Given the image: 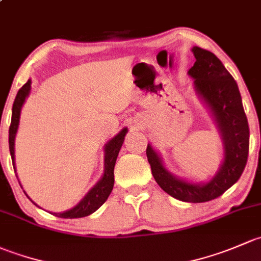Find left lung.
<instances>
[{
    "label": "left lung",
    "instance_id": "obj_1",
    "mask_svg": "<svg viewBox=\"0 0 261 261\" xmlns=\"http://www.w3.org/2000/svg\"><path fill=\"white\" fill-rule=\"evenodd\" d=\"M196 61L189 70L193 89L210 113L222 143V162L206 182L174 176L160 153L148 143L147 158L155 182L172 197L185 202H207L229 190L243 173L249 153V124L238 84L215 54L193 46Z\"/></svg>",
    "mask_w": 261,
    "mask_h": 261
}]
</instances>
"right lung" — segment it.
<instances>
[{"label": "right lung", "instance_id": "obj_1", "mask_svg": "<svg viewBox=\"0 0 261 261\" xmlns=\"http://www.w3.org/2000/svg\"><path fill=\"white\" fill-rule=\"evenodd\" d=\"M30 91H31V79H29L28 83H26V84L18 90L12 107V118H11V125L9 130V146H10L11 158H12L13 170H15V172H16V163H15L16 133H17L18 124H20L21 109H22V106L25 104V100L29 96V94H30ZM127 132H128L127 127L123 128L117 136L113 137L111 141L106 143V146H104L103 176H101L100 179H99L93 187H91L89 192L83 197V200L80 201L76 206L71 207L70 210H66L63 212H54L53 215H55V216L58 217H63V219H79V217H85L88 216V215L95 212L104 202H106L107 198H108L109 195H111L113 186H114L115 161H117L118 153H119L120 148H122V144L123 142H124V137L125 134H127ZM32 202H34V201H32ZM35 205H36V203H35Z\"/></svg>", "mask_w": 261, "mask_h": 261}]
</instances>
